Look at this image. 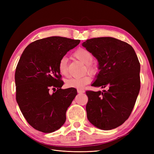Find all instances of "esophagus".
Here are the masks:
<instances>
[{"label":"esophagus","mask_w":154,"mask_h":154,"mask_svg":"<svg viewBox=\"0 0 154 154\" xmlns=\"http://www.w3.org/2000/svg\"><path fill=\"white\" fill-rule=\"evenodd\" d=\"M77 92H78V93H79V94H82V93L85 92V91L80 89V88H78V89H77Z\"/></svg>","instance_id":"obj_1"}]
</instances>
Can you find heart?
Masks as SVG:
<instances>
[{
    "mask_svg": "<svg viewBox=\"0 0 154 154\" xmlns=\"http://www.w3.org/2000/svg\"><path fill=\"white\" fill-rule=\"evenodd\" d=\"M74 57L80 62L86 65V68L88 72L92 74H94L97 72V67L96 65L93 64L92 54L89 51L85 48H80L77 49L74 53ZM68 59L66 57H63L58 62V71L63 76L68 75ZM91 81V78L88 75H86L80 78H72L69 79L66 82L67 87H72L76 88H82L86 85L88 84Z\"/></svg>",
    "mask_w": 154,
    "mask_h": 154,
    "instance_id": "b5f03b06",
    "label": "heart"
}]
</instances>
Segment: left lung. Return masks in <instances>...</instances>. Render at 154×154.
<instances>
[{
    "label": "left lung",
    "mask_w": 154,
    "mask_h": 154,
    "mask_svg": "<svg viewBox=\"0 0 154 154\" xmlns=\"http://www.w3.org/2000/svg\"><path fill=\"white\" fill-rule=\"evenodd\" d=\"M98 61L100 72L92 86L107 91H86L88 121L109 130L122 125L131 114L140 90V63L131 45L112 37L88 39L82 44Z\"/></svg>",
    "instance_id": "1"
}]
</instances>
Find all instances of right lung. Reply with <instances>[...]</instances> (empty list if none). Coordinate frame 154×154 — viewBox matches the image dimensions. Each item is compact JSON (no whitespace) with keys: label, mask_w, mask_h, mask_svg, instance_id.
<instances>
[{"label":"right lung","mask_w":154,"mask_h":154,"mask_svg":"<svg viewBox=\"0 0 154 154\" xmlns=\"http://www.w3.org/2000/svg\"><path fill=\"white\" fill-rule=\"evenodd\" d=\"M80 42L61 36L37 40L27 46L17 64L15 80L16 100L32 127L53 132L66 122V111L77 95L74 88L62 89L60 60ZM57 88L50 94V88Z\"/></svg>","instance_id":"obj_1"}]
</instances>
